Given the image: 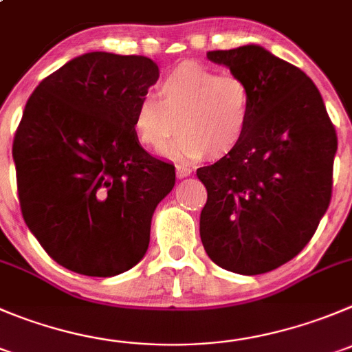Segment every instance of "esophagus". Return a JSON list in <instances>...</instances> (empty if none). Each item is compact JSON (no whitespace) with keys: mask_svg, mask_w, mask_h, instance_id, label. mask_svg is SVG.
<instances>
[{"mask_svg":"<svg viewBox=\"0 0 352 352\" xmlns=\"http://www.w3.org/2000/svg\"><path fill=\"white\" fill-rule=\"evenodd\" d=\"M190 173H192V169H190L188 166H185V164H178V166H176V176H178L179 179L190 176Z\"/></svg>","mask_w":352,"mask_h":352,"instance_id":"34e87169","label":"esophagus"}]
</instances>
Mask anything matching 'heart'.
<instances>
[{
  "label": "heart",
  "instance_id": "b5f03b06",
  "mask_svg": "<svg viewBox=\"0 0 352 352\" xmlns=\"http://www.w3.org/2000/svg\"><path fill=\"white\" fill-rule=\"evenodd\" d=\"M252 117V91L235 74H217L193 62L174 67L133 113V133L145 148L160 150L183 131L170 152L197 159L228 155L245 138Z\"/></svg>",
  "mask_w": 352,
  "mask_h": 352
}]
</instances>
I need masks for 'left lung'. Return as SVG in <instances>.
Returning <instances> with one entry per match:
<instances>
[{"label": "left lung", "instance_id": "left-lung-1", "mask_svg": "<svg viewBox=\"0 0 352 352\" xmlns=\"http://www.w3.org/2000/svg\"><path fill=\"white\" fill-rule=\"evenodd\" d=\"M252 91V117L236 150L197 169L207 190L200 239L224 270L261 274L289 263L313 239L332 199L337 133L300 69L256 45L216 50Z\"/></svg>", "mask_w": 352, "mask_h": 352}]
</instances>
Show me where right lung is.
Instances as JSON below:
<instances>
[{"label":"right lung","mask_w":352,"mask_h":352,"mask_svg":"<svg viewBox=\"0 0 352 352\" xmlns=\"http://www.w3.org/2000/svg\"><path fill=\"white\" fill-rule=\"evenodd\" d=\"M159 79L146 56L85 53L25 103L13 160L22 216L60 266L88 276L131 270L148 249L174 166L142 148L133 113Z\"/></svg>","instance_id":"1"}]
</instances>
